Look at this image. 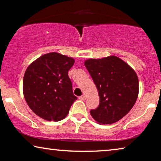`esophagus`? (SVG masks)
I'll use <instances>...</instances> for the list:
<instances>
[{
	"label": "esophagus",
	"instance_id": "esophagus-1",
	"mask_svg": "<svg viewBox=\"0 0 161 161\" xmlns=\"http://www.w3.org/2000/svg\"><path fill=\"white\" fill-rule=\"evenodd\" d=\"M79 99H80V100H85L86 97L85 95H81L80 97H79Z\"/></svg>",
	"mask_w": 161,
	"mask_h": 161
}]
</instances>
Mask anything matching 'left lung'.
Instances as JSON below:
<instances>
[{
    "label": "left lung",
    "instance_id": "left-lung-1",
    "mask_svg": "<svg viewBox=\"0 0 161 161\" xmlns=\"http://www.w3.org/2000/svg\"><path fill=\"white\" fill-rule=\"evenodd\" d=\"M98 90L100 104L90 114L100 124H112L132 109L138 94V79L135 71L116 56L85 61Z\"/></svg>",
    "mask_w": 161,
    "mask_h": 161
}]
</instances>
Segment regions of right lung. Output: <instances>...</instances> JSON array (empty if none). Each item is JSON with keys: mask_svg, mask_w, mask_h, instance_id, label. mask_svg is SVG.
Here are the masks:
<instances>
[{"mask_svg": "<svg viewBox=\"0 0 161 161\" xmlns=\"http://www.w3.org/2000/svg\"><path fill=\"white\" fill-rule=\"evenodd\" d=\"M72 58L57 53L43 55L31 64L23 78V94L30 108L47 121H60L67 116L77 100L68 71Z\"/></svg>", "mask_w": 161, "mask_h": 161, "instance_id": "1", "label": "right lung"}]
</instances>
